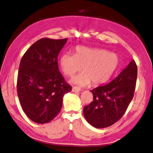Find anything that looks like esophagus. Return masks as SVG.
I'll return each instance as SVG.
<instances>
[{
  "label": "esophagus",
  "mask_w": 153,
  "mask_h": 153,
  "mask_svg": "<svg viewBox=\"0 0 153 153\" xmlns=\"http://www.w3.org/2000/svg\"><path fill=\"white\" fill-rule=\"evenodd\" d=\"M81 89L79 88V87H77V86H74L72 88V91L74 92V93H79V92H80Z\"/></svg>",
  "instance_id": "34e87169"
}]
</instances>
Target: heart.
<instances>
[{
	"mask_svg": "<svg viewBox=\"0 0 153 153\" xmlns=\"http://www.w3.org/2000/svg\"><path fill=\"white\" fill-rule=\"evenodd\" d=\"M120 63L117 54L100 48L77 46L74 55L64 53L60 56L59 65L61 71L72 76L82 69V74L73 77L71 83L79 86L103 84L108 81L117 70Z\"/></svg>",
	"mask_w": 153,
	"mask_h": 153,
	"instance_id": "b5f03b06",
	"label": "heart"
}]
</instances>
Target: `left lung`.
<instances>
[{
    "label": "left lung",
    "mask_w": 153,
    "mask_h": 153,
    "mask_svg": "<svg viewBox=\"0 0 153 153\" xmlns=\"http://www.w3.org/2000/svg\"><path fill=\"white\" fill-rule=\"evenodd\" d=\"M137 75V65L133 60L110 83L91 91L93 101L84 108L87 122L94 127L105 128L119 120L133 97Z\"/></svg>",
    "instance_id": "left-lung-1"
}]
</instances>
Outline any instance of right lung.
<instances>
[{"instance_id": "right-lung-1", "label": "right lung", "mask_w": 153, "mask_h": 153, "mask_svg": "<svg viewBox=\"0 0 153 153\" xmlns=\"http://www.w3.org/2000/svg\"><path fill=\"white\" fill-rule=\"evenodd\" d=\"M67 41L41 39L21 59L17 81L18 98L24 113L36 123L54 119L61 110L64 95L72 89L58 65V56Z\"/></svg>"}]
</instances>
